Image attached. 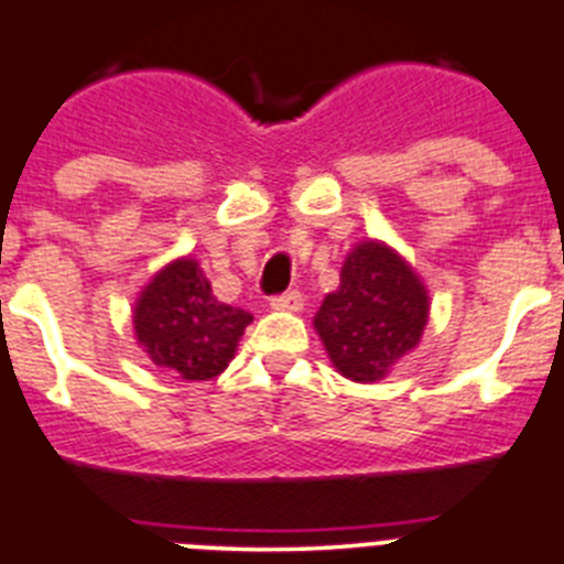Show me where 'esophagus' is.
<instances>
[{
  "instance_id": "esophagus-1",
  "label": "esophagus",
  "mask_w": 564,
  "mask_h": 564,
  "mask_svg": "<svg viewBox=\"0 0 564 564\" xmlns=\"http://www.w3.org/2000/svg\"><path fill=\"white\" fill-rule=\"evenodd\" d=\"M302 305H305V300H302L300 291H288L282 293V296H273L271 300L273 311H285V314H300Z\"/></svg>"
}]
</instances>
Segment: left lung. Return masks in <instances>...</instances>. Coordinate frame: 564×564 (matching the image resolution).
<instances>
[{
	"instance_id": "8db88e82",
	"label": "left lung",
	"mask_w": 564,
	"mask_h": 564,
	"mask_svg": "<svg viewBox=\"0 0 564 564\" xmlns=\"http://www.w3.org/2000/svg\"><path fill=\"white\" fill-rule=\"evenodd\" d=\"M431 300L405 257L362 239L341 262L339 288L322 300L314 328L345 379L379 382L425 334Z\"/></svg>"
}]
</instances>
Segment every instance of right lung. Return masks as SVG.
I'll return each instance as SVG.
<instances>
[{"mask_svg": "<svg viewBox=\"0 0 564 564\" xmlns=\"http://www.w3.org/2000/svg\"><path fill=\"white\" fill-rule=\"evenodd\" d=\"M250 322L248 311L216 300L194 257L173 259L153 273L133 305L139 348L156 368L187 382L219 377Z\"/></svg>", "mask_w": 564, "mask_h": 564, "instance_id": "obj_1", "label": "right lung"}]
</instances>
